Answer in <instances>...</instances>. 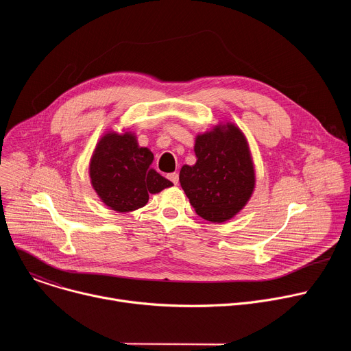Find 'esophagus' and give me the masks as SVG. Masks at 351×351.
<instances>
[{"mask_svg": "<svg viewBox=\"0 0 351 351\" xmlns=\"http://www.w3.org/2000/svg\"><path fill=\"white\" fill-rule=\"evenodd\" d=\"M168 179L173 183V184H178L179 183V175L176 172H172L168 175Z\"/></svg>", "mask_w": 351, "mask_h": 351, "instance_id": "34e87169", "label": "esophagus"}]
</instances>
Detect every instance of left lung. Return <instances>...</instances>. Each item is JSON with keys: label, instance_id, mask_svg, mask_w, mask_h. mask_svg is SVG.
<instances>
[{"label": "left lung", "instance_id": "8db88e82", "mask_svg": "<svg viewBox=\"0 0 351 351\" xmlns=\"http://www.w3.org/2000/svg\"><path fill=\"white\" fill-rule=\"evenodd\" d=\"M197 162L183 165L180 186L197 215L210 222L234 217L252 197L254 167L244 134L232 123L198 134Z\"/></svg>", "mask_w": 351, "mask_h": 351}]
</instances>
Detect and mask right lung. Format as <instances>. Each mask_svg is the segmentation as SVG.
Masks as SVG:
<instances>
[{
    "mask_svg": "<svg viewBox=\"0 0 351 351\" xmlns=\"http://www.w3.org/2000/svg\"><path fill=\"white\" fill-rule=\"evenodd\" d=\"M153 161V153L138 147L132 133H107L90 161L91 184L114 211H134L147 204L148 193L156 194L172 186L152 168Z\"/></svg>",
    "mask_w": 351,
    "mask_h": 351,
    "instance_id": "obj_1",
    "label": "right lung"
}]
</instances>
